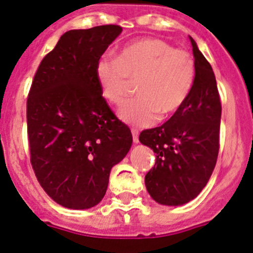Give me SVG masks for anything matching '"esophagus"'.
<instances>
[{
    "mask_svg": "<svg viewBox=\"0 0 253 253\" xmlns=\"http://www.w3.org/2000/svg\"><path fill=\"white\" fill-rule=\"evenodd\" d=\"M131 134H132V140H134L135 144H137V142H139V131H137L136 129H132Z\"/></svg>",
    "mask_w": 253,
    "mask_h": 253,
    "instance_id": "obj_1",
    "label": "esophagus"
}]
</instances>
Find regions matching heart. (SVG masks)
I'll use <instances>...</instances> for the list:
<instances>
[{
	"instance_id": "b5f03b06",
	"label": "heart",
	"mask_w": 253,
	"mask_h": 253,
	"mask_svg": "<svg viewBox=\"0 0 253 253\" xmlns=\"http://www.w3.org/2000/svg\"><path fill=\"white\" fill-rule=\"evenodd\" d=\"M94 71L102 96L114 104L126 98L136 81L139 94L119 109L118 116L140 126L154 124L159 114L167 117L178 111L196 80V64L188 52L151 38L124 46L118 59L103 55Z\"/></svg>"
}]
</instances>
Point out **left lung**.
<instances>
[{"instance_id": "8db88e82", "label": "left lung", "mask_w": 253, "mask_h": 253, "mask_svg": "<svg viewBox=\"0 0 253 253\" xmlns=\"http://www.w3.org/2000/svg\"><path fill=\"white\" fill-rule=\"evenodd\" d=\"M196 80L183 106L161 126L141 131L139 140L155 152L145 186L162 206H183L208 183L219 152L221 103L212 69L192 37Z\"/></svg>"}]
</instances>
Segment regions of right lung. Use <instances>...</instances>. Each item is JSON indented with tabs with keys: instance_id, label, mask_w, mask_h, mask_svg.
Here are the masks:
<instances>
[{
	"instance_id": "right-lung-1",
	"label": "right lung",
	"mask_w": 253,
	"mask_h": 253,
	"mask_svg": "<svg viewBox=\"0 0 253 253\" xmlns=\"http://www.w3.org/2000/svg\"><path fill=\"white\" fill-rule=\"evenodd\" d=\"M119 26L72 29L42 60L28 101L31 162L47 196L69 209L103 199L109 173L129 152L131 131L109 109L96 62L122 33Z\"/></svg>"
}]
</instances>
